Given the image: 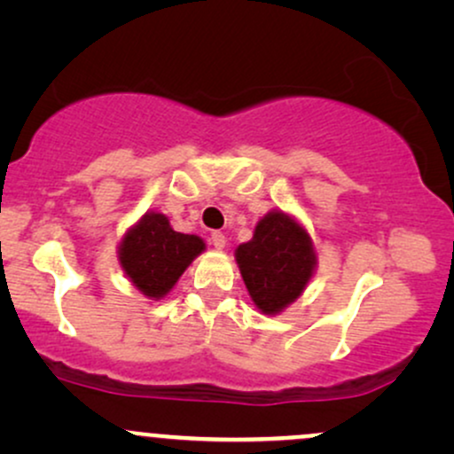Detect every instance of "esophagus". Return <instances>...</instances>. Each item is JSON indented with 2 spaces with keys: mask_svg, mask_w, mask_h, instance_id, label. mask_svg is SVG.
<instances>
[{
  "mask_svg": "<svg viewBox=\"0 0 454 454\" xmlns=\"http://www.w3.org/2000/svg\"><path fill=\"white\" fill-rule=\"evenodd\" d=\"M209 241H211L213 245H215L217 249H223V247H226V237H223L222 232H211V239H209Z\"/></svg>",
  "mask_w": 454,
  "mask_h": 454,
  "instance_id": "1",
  "label": "esophagus"
}]
</instances>
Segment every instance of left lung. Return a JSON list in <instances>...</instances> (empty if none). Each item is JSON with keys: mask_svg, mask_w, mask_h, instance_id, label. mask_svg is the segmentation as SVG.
<instances>
[{"mask_svg": "<svg viewBox=\"0 0 454 454\" xmlns=\"http://www.w3.org/2000/svg\"><path fill=\"white\" fill-rule=\"evenodd\" d=\"M237 262L249 296L264 314H279L301 296L316 267L311 237L281 211L258 222L249 243L237 247Z\"/></svg>", "mask_w": 454, "mask_h": 454, "instance_id": "obj_1", "label": "left lung"}]
</instances>
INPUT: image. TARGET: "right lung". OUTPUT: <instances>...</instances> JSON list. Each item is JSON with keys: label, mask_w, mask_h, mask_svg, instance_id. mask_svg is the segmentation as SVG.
<instances>
[{"label": "right lung", "mask_w": 454, "mask_h": 454, "mask_svg": "<svg viewBox=\"0 0 454 454\" xmlns=\"http://www.w3.org/2000/svg\"><path fill=\"white\" fill-rule=\"evenodd\" d=\"M202 249L205 243L200 237L173 231L168 217L161 213H147L123 237L119 262L140 293L160 299Z\"/></svg>", "instance_id": "obj_1"}]
</instances>
